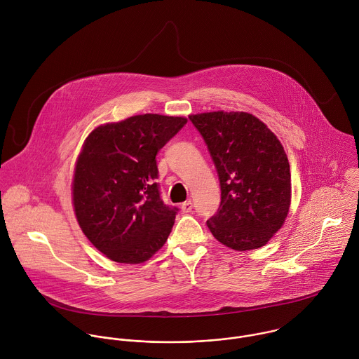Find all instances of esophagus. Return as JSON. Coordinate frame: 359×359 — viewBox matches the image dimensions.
Masks as SVG:
<instances>
[{"label": "esophagus", "instance_id": "1", "mask_svg": "<svg viewBox=\"0 0 359 359\" xmlns=\"http://www.w3.org/2000/svg\"><path fill=\"white\" fill-rule=\"evenodd\" d=\"M182 211H183L184 214L191 212V211H193V203H191V201H186V203H183V204H182Z\"/></svg>", "mask_w": 359, "mask_h": 359}]
</instances>
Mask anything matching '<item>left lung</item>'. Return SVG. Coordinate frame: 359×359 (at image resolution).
I'll list each match as a JSON object with an SVG mask.
<instances>
[{"label": "left lung", "instance_id": "obj_1", "mask_svg": "<svg viewBox=\"0 0 359 359\" xmlns=\"http://www.w3.org/2000/svg\"><path fill=\"white\" fill-rule=\"evenodd\" d=\"M215 163L220 205L207 224L217 241L237 251L265 245L283 226L291 201L286 152L268 126L247 112L189 116Z\"/></svg>", "mask_w": 359, "mask_h": 359}]
</instances>
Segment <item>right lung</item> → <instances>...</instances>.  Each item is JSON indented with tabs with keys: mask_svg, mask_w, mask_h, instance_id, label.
<instances>
[{
	"mask_svg": "<svg viewBox=\"0 0 359 359\" xmlns=\"http://www.w3.org/2000/svg\"><path fill=\"white\" fill-rule=\"evenodd\" d=\"M186 118L145 114L94 129L73 175L79 226L91 244L119 264H142L168 240L177 208L161 200L156 154Z\"/></svg>",
	"mask_w": 359,
	"mask_h": 359,
	"instance_id": "add662e5",
	"label": "right lung"
}]
</instances>
